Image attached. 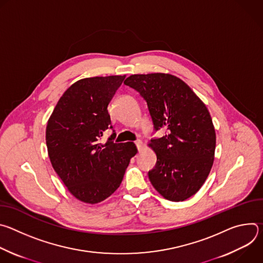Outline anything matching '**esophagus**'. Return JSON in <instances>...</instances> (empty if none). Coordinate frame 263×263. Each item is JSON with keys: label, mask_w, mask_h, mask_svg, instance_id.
<instances>
[{"label": "esophagus", "mask_w": 263, "mask_h": 263, "mask_svg": "<svg viewBox=\"0 0 263 263\" xmlns=\"http://www.w3.org/2000/svg\"><path fill=\"white\" fill-rule=\"evenodd\" d=\"M141 144H142V142H141L140 140H136V141H135V145L137 146V149H140Z\"/></svg>", "instance_id": "esophagus-1"}]
</instances>
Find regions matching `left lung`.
<instances>
[{"label":"left lung","mask_w":263,"mask_h":263,"mask_svg":"<svg viewBox=\"0 0 263 263\" xmlns=\"http://www.w3.org/2000/svg\"><path fill=\"white\" fill-rule=\"evenodd\" d=\"M124 84L146 102L154 130L166 131L149 143L157 155L155 167L147 173L149 181L166 200H187L201 189L214 160L215 130L208 109L170 73L132 74Z\"/></svg>","instance_id":"1"}]
</instances>
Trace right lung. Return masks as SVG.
Masks as SVG:
<instances>
[{"label":"right lung","mask_w":263,"mask_h":263,"mask_svg":"<svg viewBox=\"0 0 263 263\" xmlns=\"http://www.w3.org/2000/svg\"><path fill=\"white\" fill-rule=\"evenodd\" d=\"M126 76L86 78L73 83L58 101L46 131L53 168L78 200L97 204L122 183L133 142L117 143L115 130L106 143L102 133L112 128L108 104Z\"/></svg>","instance_id":"add662e5"}]
</instances>
